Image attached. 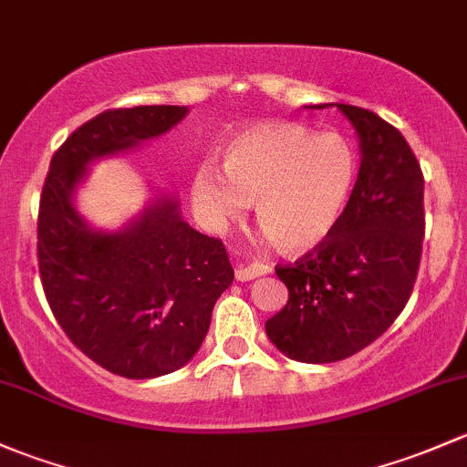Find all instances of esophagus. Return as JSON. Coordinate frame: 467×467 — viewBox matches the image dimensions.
Wrapping results in <instances>:
<instances>
[{
    "mask_svg": "<svg viewBox=\"0 0 467 467\" xmlns=\"http://www.w3.org/2000/svg\"><path fill=\"white\" fill-rule=\"evenodd\" d=\"M268 271V266H264V264H259V262H254V264H250V266H237V271H234V275H237V279L239 282H250V279H254V277H259V275H264Z\"/></svg>",
    "mask_w": 467,
    "mask_h": 467,
    "instance_id": "1",
    "label": "esophagus"
}]
</instances>
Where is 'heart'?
<instances>
[{
	"mask_svg": "<svg viewBox=\"0 0 467 467\" xmlns=\"http://www.w3.org/2000/svg\"><path fill=\"white\" fill-rule=\"evenodd\" d=\"M217 165L190 181L199 219L219 230L254 201V219L286 254L317 248L345 213L356 183V154L337 134L313 136L296 122H266L234 134Z\"/></svg>",
	"mask_w": 467,
	"mask_h": 467,
	"instance_id": "1",
	"label": "heart"
}]
</instances>
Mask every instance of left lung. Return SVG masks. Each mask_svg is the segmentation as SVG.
I'll return each instance as SVG.
<instances>
[{
  "label": "left lung",
  "mask_w": 467,
  "mask_h": 467,
  "mask_svg": "<svg viewBox=\"0 0 467 467\" xmlns=\"http://www.w3.org/2000/svg\"><path fill=\"white\" fill-rule=\"evenodd\" d=\"M337 109L360 140L358 181L320 246L275 266L288 302L266 322L279 351L313 365L345 360L394 324L414 291L425 234L423 171L405 136L369 109Z\"/></svg>",
  "instance_id": "1"
}]
</instances>
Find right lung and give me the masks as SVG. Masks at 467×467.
<instances>
[{"mask_svg": "<svg viewBox=\"0 0 467 467\" xmlns=\"http://www.w3.org/2000/svg\"><path fill=\"white\" fill-rule=\"evenodd\" d=\"M188 109H107L57 147L37 214V266L68 340L102 369L145 380L199 351L214 302L233 284L223 242L196 233L161 199L120 233H100L73 208L87 165L165 134Z\"/></svg>", "mask_w": 467, "mask_h": 467, "instance_id": "obj_1", "label": "right lung"}]
</instances>
